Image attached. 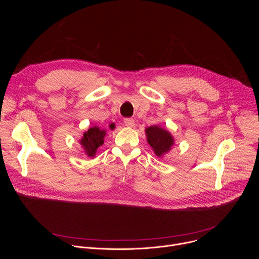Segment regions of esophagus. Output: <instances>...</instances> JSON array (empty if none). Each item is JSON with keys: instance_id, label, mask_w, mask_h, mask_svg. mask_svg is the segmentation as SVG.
<instances>
[{"instance_id": "esophagus-1", "label": "esophagus", "mask_w": 259, "mask_h": 259, "mask_svg": "<svg viewBox=\"0 0 259 259\" xmlns=\"http://www.w3.org/2000/svg\"><path fill=\"white\" fill-rule=\"evenodd\" d=\"M124 124L127 126V127H134L135 126V122L133 119L131 118H126L124 119Z\"/></svg>"}]
</instances>
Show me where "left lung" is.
Segmentation results:
<instances>
[{
    "instance_id": "obj_1",
    "label": "left lung",
    "mask_w": 259,
    "mask_h": 259,
    "mask_svg": "<svg viewBox=\"0 0 259 259\" xmlns=\"http://www.w3.org/2000/svg\"><path fill=\"white\" fill-rule=\"evenodd\" d=\"M147 142L153 147L157 156L162 157L168 153L173 145V138L171 134L158 126H151L145 129Z\"/></svg>"
}]
</instances>
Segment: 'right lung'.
I'll list each match as a JSON object with an SVG mask.
<instances>
[{
    "label": "right lung",
    "instance_id": "add662e5",
    "mask_svg": "<svg viewBox=\"0 0 259 259\" xmlns=\"http://www.w3.org/2000/svg\"><path fill=\"white\" fill-rule=\"evenodd\" d=\"M104 136L105 131L100 130L98 127L90 128L87 132L84 133V136L80 142L88 157L95 156L98 147L103 144Z\"/></svg>",
    "mask_w": 259,
    "mask_h": 259
}]
</instances>
